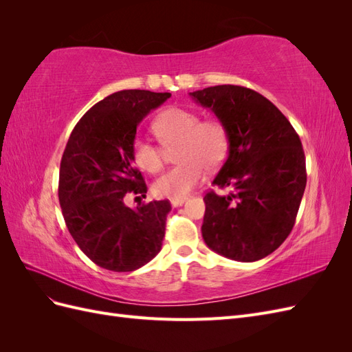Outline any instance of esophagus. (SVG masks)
Here are the masks:
<instances>
[{
    "label": "esophagus",
    "instance_id": "obj_1",
    "mask_svg": "<svg viewBox=\"0 0 352 352\" xmlns=\"http://www.w3.org/2000/svg\"><path fill=\"white\" fill-rule=\"evenodd\" d=\"M186 201V198H177V199H172L170 202H172V206L173 207H180L184 204V202Z\"/></svg>",
    "mask_w": 352,
    "mask_h": 352
}]
</instances>
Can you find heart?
Wrapping results in <instances>:
<instances>
[{"instance_id": "b5f03b06", "label": "heart", "mask_w": 352, "mask_h": 352, "mask_svg": "<svg viewBox=\"0 0 352 352\" xmlns=\"http://www.w3.org/2000/svg\"><path fill=\"white\" fill-rule=\"evenodd\" d=\"M186 109H168L157 117L153 131L166 150H175L179 166L167 170L153 184L157 198H186L204 179V170H216L225 163L229 150V132L219 119H204ZM135 164L146 173H157L164 164L162 146L136 138L132 145Z\"/></svg>"}]
</instances>
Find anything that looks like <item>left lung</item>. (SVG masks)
<instances>
[{
	"instance_id": "left-lung-1",
	"label": "left lung",
	"mask_w": 352,
	"mask_h": 352,
	"mask_svg": "<svg viewBox=\"0 0 352 352\" xmlns=\"http://www.w3.org/2000/svg\"><path fill=\"white\" fill-rule=\"evenodd\" d=\"M229 132V155L208 192L202 238L208 248L235 261L267 257L289 235L307 184L301 140L289 120L261 94L217 85L189 94Z\"/></svg>"
}]
</instances>
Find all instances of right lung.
<instances>
[{
  "label": "right lung",
  "instance_id": "right-lung-1",
  "mask_svg": "<svg viewBox=\"0 0 352 352\" xmlns=\"http://www.w3.org/2000/svg\"><path fill=\"white\" fill-rule=\"evenodd\" d=\"M168 92L126 89L91 107L74 126L60 164L58 199L66 226L89 260L111 272H133L162 250L167 199L129 208L123 198H145L133 166L136 127Z\"/></svg>",
  "mask_w": 352,
  "mask_h": 352
}]
</instances>
